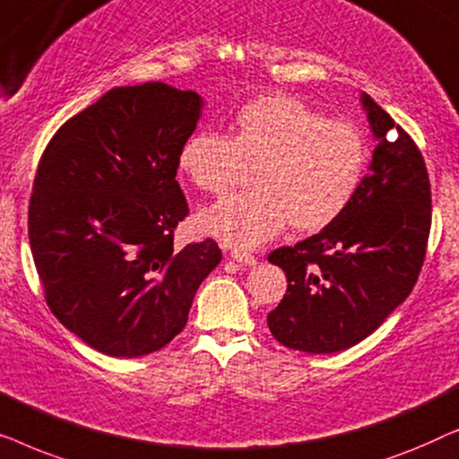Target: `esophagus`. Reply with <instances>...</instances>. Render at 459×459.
Returning <instances> with one entry per match:
<instances>
[{
    "mask_svg": "<svg viewBox=\"0 0 459 459\" xmlns=\"http://www.w3.org/2000/svg\"><path fill=\"white\" fill-rule=\"evenodd\" d=\"M231 259H234L238 265H244V267L256 265V256L247 253V250H231Z\"/></svg>",
    "mask_w": 459,
    "mask_h": 459,
    "instance_id": "34e87169",
    "label": "esophagus"
}]
</instances>
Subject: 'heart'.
<instances>
[{"mask_svg": "<svg viewBox=\"0 0 459 459\" xmlns=\"http://www.w3.org/2000/svg\"><path fill=\"white\" fill-rule=\"evenodd\" d=\"M179 169L200 190L225 194L255 165V190L221 200L204 212L209 234L236 248H255L292 223L317 231L353 203L368 167L366 137L353 123L328 121L284 93L242 106L231 137L196 131L178 156Z\"/></svg>", "mask_w": 459, "mask_h": 459, "instance_id": "obj_1", "label": "heart"}]
</instances>
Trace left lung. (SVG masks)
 Instances as JSON below:
<instances>
[{
	"instance_id": "left-lung-1",
	"label": "left lung",
	"mask_w": 459,
	"mask_h": 459,
	"mask_svg": "<svg viewBox=\"0 0 459 459\" xmlns=\"http://www.w3.org/2000/svg\"><path fill=\"white\" fill-rule=\"evenodd\" d=\"M359 100L376 148L353 203L319 234L269 255L288 290L267 325L303 353L361 342L410 297L424 263L432 215L424 159L388 112L368 93Z\"/></svg>"
}]
</instances>
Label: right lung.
Instances as JSON below:
<instances>
[{
    "label": "right lung",
    "instance_id": "1",
    "mask_svg": "<svg viewBox=\"0 0 459 459\" xmlns=\"http://www.w3.org/2000/svg\"><path fill=\"white\" fill-rule=\"evenodd\" d=\"M204 100L150 81L115 87L62 125L41 156L29 242L49 309L85 344L143 357L184 330L215 240L173 248L187 215L178 156Z\"/></svg>",
    "mask_w": 459,
    "mask_h": 459
}]
</instances>
